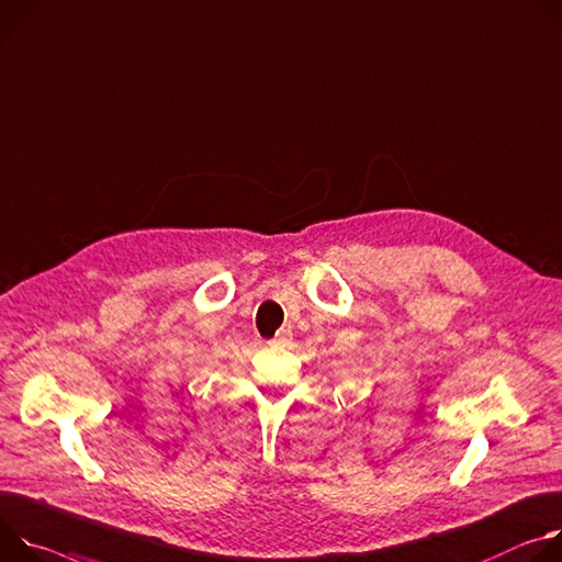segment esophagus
Masks as SVG:
<instances>
[{
	"label": "esophagus",
	"mask_w": 562,
	"mask_h": 562,
	"mask_svg": "<svg viewBox=\"0 0 562 562\" xmlns=\"http://www.w3.org/2000/svg\"><path fill=\"white\" fill-rule=\"evenodd\" d=\"M288 341V333H281L277 339H274V344H285Z\"/></svg>",
	"instance_id": "1"
}]
</instances>
